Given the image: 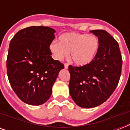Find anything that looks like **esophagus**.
Here are the masks:
<instances>
[{
  "label": "esophagus",
  "instance_id": "34e87169",
  "mask_svg": "<svg viewBox=\"0 0 130 130\" xmlns=\"http://www.w3.org/2000/svg\"><path fill=\"white\" fill-rule=\"evenodd\" d=\"M64 66H65V69H67V68H68V66H69V64H68V63H65V64H64Z\"/></svg>",
  "mask_w": 130,
  "mask_h": 130
}]
</instances>
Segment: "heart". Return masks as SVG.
Here are the masks:
<instances>
[{
  "label": "heart",
  "mask_w": 130,
  "mask_h": 130,
  "mask_svg": "<svg viewBox=\"0 0 130 130\" xmlns=\"http://www.w3.org/2000/svg\"><path fill=\"white\" fill-rule=\"evenodd\" d=\"M99 42L96 36L88 34L69 32L59 37V42L50 45V50L57 60L67 57L70 52V59L74 64L84 66L92 63L99 51Z\"/></svg>",
  "instance_id": "heart-1"
}]
</instances>
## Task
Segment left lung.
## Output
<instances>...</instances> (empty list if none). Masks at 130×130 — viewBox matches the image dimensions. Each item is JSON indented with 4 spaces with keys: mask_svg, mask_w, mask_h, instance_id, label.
Returning <instances> with one entry per match:
<instances>
[{
    "mask_svg": "<svg viewBox=\"0 0 130 130\" xmlns=\"http://www.w3.org/2000/svg\"><path fill=\"white\" fill-rule=\"evenodd\" d=\"M90 32L99 38V47L92 63L84 66L69 65V88L71 98L79 107L92 108L109 99L119 83L122 57L114 38L103 29Z\"/></svg>",
    "mask_w": 130,
    "mask_h": 130,
    "instance_id": "left-lung-1",
    "label": "left lung"
}]
</instances>
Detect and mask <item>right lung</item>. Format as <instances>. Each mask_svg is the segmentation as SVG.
Wrapping results in <instances>:
<instances>
[{
	"label": "right lung",
	"instance_id": "right-lung-1",
	"mask_svg": "<svg viewBox=\"0 0 130 130\" xmlns=\"http://www.w3.org/2000/svg\"><path fill=\"white\" fill-rule=\"evenodd\" d=\"M55 30L31 26L19 30L11 39L7 59L9 83L17 96L31 105H42L64 65L51 57L50 45Z\"/></svg>",
	"mask_w": 130,
	"mask_h": 130
}]
</instances>
